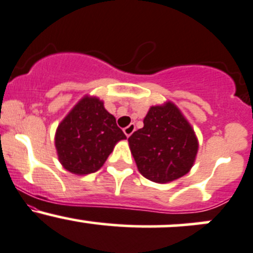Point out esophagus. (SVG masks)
<instances>
[{"label":"esophagus","instance_id":"obj_1","mask_svg":"<svg viewBox=\"0 0 253 253\" xmlns=\"http://www.w3.org/2000/svg\"><path fill=\"white\" fill-rule=\"evenodd\" d=\"M134 129H135L134 124H131V125H128V126H127V127H125V128H124V132H125V134L127 135V137H129V135H131L132 133H133Z\"/></svg>","mask_w":253,"mask_h":253}]
</instances>
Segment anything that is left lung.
Instances as JSON below:
<instances>
[{"instance_id":"1","label":"left lung","mask_w":253,"mask_h":253,"mask_svg":"<svg viewBox=\"0 0 253 253\" xmlns=\"http://www.w3.org/2000/svg\"><path fill=\"white\" fill-rule=\"evenodd\" d=\"M144 127L128 138L139 172L151 182L167 183L189 172L198 153V139L172 103L151 106Z\"/></svg>"}]
</instances>
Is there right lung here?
<instances>
[{
    "label": "right lung",
    "instance_id": "right-lung-1",
    "mask_svg": "<svg viewBox=\"0 0 253 253\" xmlns=\"http://www.w3.org/2000/svg\"><path fill=\"white\" fill-rule=\"evenodd\" d=\"M126 139L102 100L84 97L58 126L55 148L64 169L75 174L98 171L116 143Z\"/></svg>",
    "mask_w": 253,
    "mask_h": 253
}]
</instances>
